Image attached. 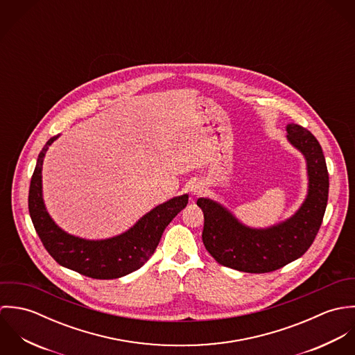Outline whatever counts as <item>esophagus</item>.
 Masks as SVG:
<instances>
[{
	"mask_svg": "<svg viewBox=\"0 0 355 355\" xmlns=\"http://www.w3.org/2000/svg\"><path fill=\"white\" fill-rule=\"evenodd\" d=\"M203 191H205V186H203V183H194L193 186H191V194L193 196H201Z\"/></svg>",
	"mask_w": 355,
	"mask_h": 355,
	"instance_id": "34e87169",
	"label": "esophagus"
}]
</instances>
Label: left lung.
I'll return each mask as SVG.
<instances>
[{
  "label": "left lung",
  "instance_id": "1",
  "mask_svg": "<svg viewBox=\"0 0 355 355\" xmlns=\"http://www.w3.org/2000/svg\"><path fill=\"white\" fill-rule=\"evenodd\" d=\"M288 142L304 154L307 169V196L287 220L268 228L242 224L227 207L200 198L202 209V242L220 263L241 272L266 273L302 257L311 246L328 202L329 176L322 149L314 135L298 124H287Z\"/></svg>",
  "mask_w": 355,
  "mask_h": 355
}]
</instances>
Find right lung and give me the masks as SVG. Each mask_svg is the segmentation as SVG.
Instances as JSON below:
<instances>
[{
	"mask_svg": "<svg viewBox=\"0 0 355 355\" xmlns=\"http://www.w3.org/2000/svg\"><path fill=\"white\" fill-rule=\"evenodd\" d=\"M58 137L51 138L40 153L28 193L30 216L45 249L61 266L93 279H117L139 269L155 252L166 225L187 206L189 196L155 206L117 236L101 241L73 236L53 221L42 198L44 158Z\"/></svg>",
	"mask_w": 355,
	"mask_h": 355,
	"instance_id": "right-lung-1",
	"label": "right lung"
}]
</instances>
